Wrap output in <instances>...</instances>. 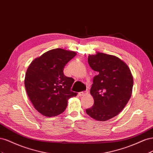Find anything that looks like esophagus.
<instances>
[{"mask_svg": "<svg viewBox=\"0 0 153 153\" xmlns=\"http://www.w3.org/2000/svg\"><path fill=\"white\" fill-rule=\"evenodd\" d=\"M87 93H88L87 92H78V95H79L80 96H85Z\"/></svg>", "mask_w": 153, "mask_h": 153, "instance_id": "esophagus-1", "label": "esophagus"}]
</instances>
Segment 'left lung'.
<instances>
[{
	"label": "left lung",
	"mask_w": 153,
	"mask_h": 153,
	"mask_svg": "<svg viewBox=\"0 0 153 153\" xmlns=\"http://www.w3.org/2000/svg\"><path fill=\"white\" fill-rule=\"evenodd\" d=\"M88 63L98 75L90 91L94 105L86 113L96 121H106L121 112L130 99L133 75L127 64L115 55L97 52L89 54Z\"/></svg>",
	"instance_id": "1"
}]
</instances>
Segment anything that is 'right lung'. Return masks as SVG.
I'll use <instances>...</instances> for the list:
<instances>
[{
  "label": "right lung",
  "mask_w": 153,
  "mask_h": 153,
  "mask_svg": "<svg viewBox=\"0 0 153 153\" xmlns=\"http://www.w3.org/2000/svg\"><path fill=\"white\" fill-rule=\"evenodd\" d=\"M76 55L62 48L50 50L36 58L27 69L25 87L34 107L46 117L62 113L68 100L77 95L71 91L74 82L64 75L66 64Z\"/></svg>",
  "instance_id": "obj_1"
}]
</instances>
